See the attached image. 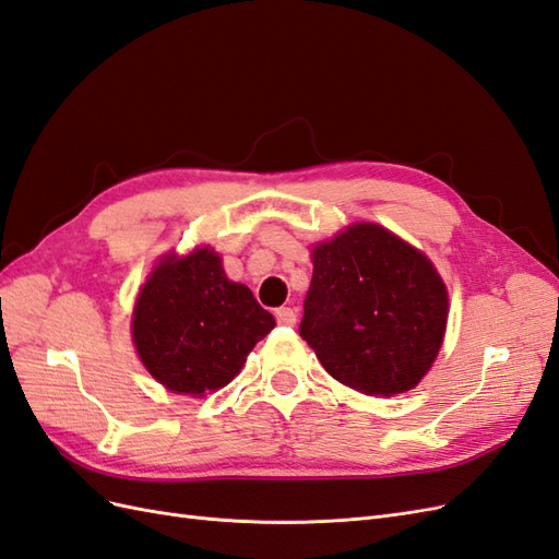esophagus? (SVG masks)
<instances>
[{
	"instance_id": "1",
	"label": "esophagus",
	"mask_w": 559,
	"mask_h": 559,
	"mask_svg": "<svg viewBox=\"0 0 559 559\" xmlns=\"http://www.w3.org/2000/svg\"><path fill=\"white\" fill-rule=\"evenodd\" d=\"M276 323H278V325H295V323H297L295 309H290V307L276 309Z\"/></svg>"
}]
</instances>
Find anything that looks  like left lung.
<instances>
[{
    "instance_id": "8db88e82",
    "label": "left lung",
    "mask_w": 559,
    "mask_h": 559,
    "mask_svg": "<svg viewBox=\"0 0 559 559\" xmlns=\"http://www.w3.org/2000/svg\"><path fill=\"white\" fill-rule=\"evenodd\" d=\"M448 325V290L417 248L354 225L313 248L299 334L344 386L395 395L419 384Z\"/></svg>"
}]
</instances>
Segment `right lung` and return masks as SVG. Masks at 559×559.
Returning <instances> with one entry per match:
<instances>
[{
  "instance_id": "obj_1",
  "label": "right lung",
  "mask_w": 559,
  "mask_h": 559,
  "mask_svg": "<svg viewBox=\"0 0 559 559\" xmlns=\"http://www.w3.org/2000/svg\"><path fill=\"white\" fill-rule=\"evenodd\" d=\"M276 321L250 288L225 276L211 248L158 264L133 313L140 360L175 393L217 391L243 368Z\"/></svg>"
}]
</instances>
